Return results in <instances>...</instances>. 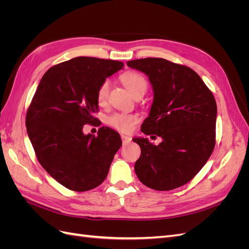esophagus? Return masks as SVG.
<instances>
[{
    "mask_svg": "<svg viewBox=\"0 0 249 249\" xmlns=\"http://www.w3.org/2000/svg\"><path fill=\"white\" fill-rule=\"evenodd\" d=\"M122 140H123V143L124 144H126V143H129V142H131V140H132V138L131 137H129V136H125V135H122Z\"/></svg>",
    "mask_w": 249,
    "mask_h": 249,
    "instance_id": "34e87169",
    "label": "esophagus"
}]
</instances>
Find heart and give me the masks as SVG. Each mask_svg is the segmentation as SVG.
Returning <instances> with one entry per match:
<instances>
[{"mask_svg": "<svg viewBox=\"0 0 249 249\" xmlns=\"http://www.w3.org/2000/svg\"><path fill=\"white\" fill-rule=\"evenodd\" d=\"M120 80L133 95L141 91L145 92L147 89V82L139 72L126 71L120 76ZM109 91L110 81L106 79L101 83L96 92V100L101 106L107 103ZM136 122L137 117L132 114H127V113H115L108 119V124L120 132H130Z\"/></svg>", "mask_w": 249, "mask_h": 249, "instance_id": "b5f03b06", "label": "heart"}]
</instances>
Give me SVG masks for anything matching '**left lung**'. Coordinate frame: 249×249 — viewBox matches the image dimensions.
<instances>
[{
    "label": "left lung",
    "instance_id": "obj_1",
    "mask_svg": "<svg viewBox=\"0 0 249 249\" xmlns=\"http://www.w3.org/2000/svg\"><path fill=\"white\" fill-rule=\"evenodd\" d=\"M127 66L144 72L154 90V102L141 132L162 138L158 145L147 138L133 139L141 148L135 172L142 184L154 190L176 189L196 176L213 153L214 95L190 67L166 59L132 60Z\"/></svg>",
    "mask_w": 249,
    "mask_h": 249
}]
</instances>
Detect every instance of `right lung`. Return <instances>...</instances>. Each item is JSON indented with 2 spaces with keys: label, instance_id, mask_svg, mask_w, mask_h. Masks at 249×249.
I'll return each instance as SVG.
<instances>
[{
  "label": "right lung",
  "instance_id": "right-lung-1",
  "mask_svg": "<svg viewBox=\"0 0 249 249\" xmlns=\"http://www.w3.org/2000/svg\"><path fill=\"white\" fill-rule=\"evenodd\" d=\"M123 67L114 60L77 57L52 66L37 87L26 115L28 136L41 166L67 189L100 186L123 144L108 126L97 136L83 133V125L99 122L97 88Z\"/></svg>",
  "mask_w": 249,
  "mask_h": 249
}]
</instances>
